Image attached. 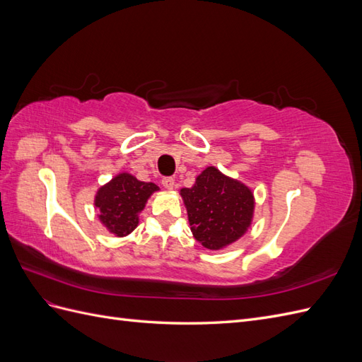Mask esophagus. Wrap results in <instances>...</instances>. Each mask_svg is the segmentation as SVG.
<instances>
[{"mask_svg": "<svg viewBox=\"0 0 362 362\" xmlns=\"http://www.w3.org/2000/svg\"><path fill=\"white\" fill-rule=\"evenodd\" d=\"M161 184H163V187H164V189L172 190V189L175 187V180H173L172 177H166V178H163V180H161Z\"/></svg>", "mask_w": 362, "mask_h": 362, "instance_id": "34e87169", "label": "esophagus"}]
</instances>
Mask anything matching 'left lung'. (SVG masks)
I'll return each instance as SVG.
<instances>
[{"label":"left lung","instance_id":"8db88e82","mask_svg":"<svg viewBox=\"0 0 362 362\" xmlns=\"http://www.w3.org/2000/svg\"><path fill=\"white\" fill-rule=\"evenodd\" d=\"M193 237L210 250L237 242L254 217V193L214 166L206 168L193 187L181 189Z\"/></svg>","mask_w":362,"mask_h":362}]
</instances>
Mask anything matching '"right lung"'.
<instances>
[{"instance_id":"obj_1","label":"right lung","mask_w":362,"mask_h":362,"mask_svg":"<svg viewBox=\"0 0 362 362\" xmlns=\"http://www.w3.org/2000/svg\"><path fill=\"white\" fill-rule=\"evenodd\" d=\"M160 190L154 182L139 181L122 172L107 182L95 196V206L101 223L116 237H125L139 225V213L144 210L151 194Z\"/></svg>"}]
</instances>
